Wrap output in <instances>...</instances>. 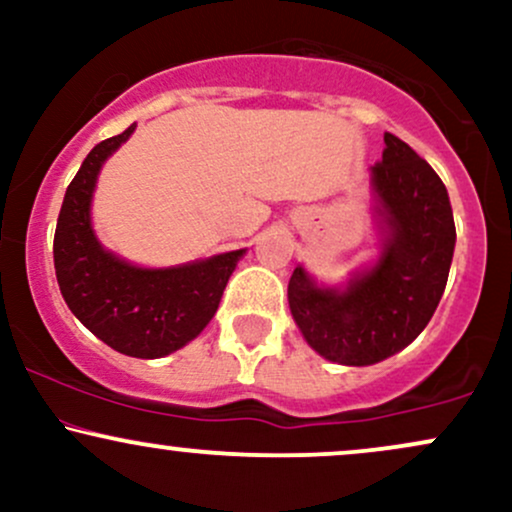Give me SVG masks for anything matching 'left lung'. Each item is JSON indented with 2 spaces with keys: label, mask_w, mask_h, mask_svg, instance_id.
Segmentation results:
<instances>
[{
  "label": "left lung",
  "mask_w": 512,
  "mask_h": 512,
  "mask_svg": "<svg viewBox=\"0 0 512 512\" xmlns=\"http://www.w3.org/2000/svg\"><path fill=\"white\" fill-rule=\"evenodd\" d=\"M380 252L342 286L303 264L289 281V308L303 339L339 366H373L424 332L448 284L455 221L436 170L385 132L383 161L370 168Z\"/></svg>",
  "instance_id": "left-lung-1"
}]
</instances>
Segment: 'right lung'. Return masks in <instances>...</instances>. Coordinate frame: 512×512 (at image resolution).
Masks as SVG:
<instances>
[{"label": "right lung", "mask_w": 512, "mask_h": 512, "mask_svg": "<svg viewBox=\"0 0 512 512\" xmlns=\"http://www.w3.org/2000/svg\"><path fill=\"white\" fill-rule=\"evenodd\" d=\"M134 129L137 122L84 158L64 192L52 252L64 303L88 332L125 356L161 358L209 325L245 250L175 267H139L103 248L91 221L93 192L103 163Z\"/></svg>", "instance_id": "1"}]
</instances>
